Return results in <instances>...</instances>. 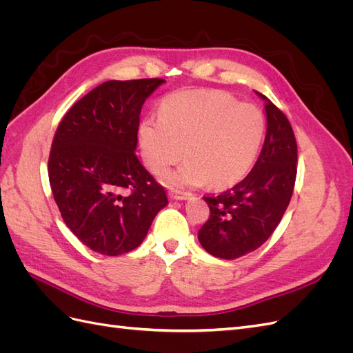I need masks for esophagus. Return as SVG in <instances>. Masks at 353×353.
<instances>
[{"label": "esophagus", "mask_w": 353, "mask_h": 353, "mask_svg": "<svg viewBox=\"0 0 353 353\" xmlns=\"http://www.w3.org/2000/svg\"><path fill=\"white\" fill-rule=\"evenodd\" d=\"M190 197H191L190 193H181V191H170V199H174V200H187Z\"/></svg>", "instance_id": "1"}]
</instances>
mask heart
Masks as SVG:
<instances>
[{
	"label": "heart",
	"mask_w": 353,
	"mask_h": 353,
	"mask_svg": "<svg viewBox=\"0 0 353 353\" xmlns=\"http://www.w3.org/2000/svg\"><path fill=\"white\" fill-rule=\"evenodd\" d=\"M266 131L258 105L239 103L221 91H178L160 103L159 121L140 125L141 154L156 175L166 174L183 157L187 162L169 176L172 187L225 188L241 181L256 157Z\"/></svg>",
	"instance_id": "obj_1"
}]
</instances>
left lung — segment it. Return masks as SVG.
Wrapping results in <instances>:
<instances>
[{"label": "left lung", "mask_w": 353, "mask_h": 353, "mask_svg": "<svg viewBox=\"0 0 353 353\" xmlns=\"http://www.w3.org/2000/svg\"><path fill=\"white\" fill-rule=\"evenodd\" d=\"M265 101L266 135L250 174L218 196H205L210 215L199 231L208 253L237 259L268 240L290 203L297 174V144L292 125L276 105Z\"/></svg>", "instance_id": "1"}]
</instances>
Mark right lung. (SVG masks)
<instances>
[{
	"label": "right lung",
	"mask_w": 353,
	"mask_h": 353,
	"mask_svg": "<svg viewBox=\"0 0 353 353\" xmlns=\"http://www.w3.org/2000/svg\"><path fill=\"white\" fill-rule=\"evenodd\" d=\"M163 79L108 81L74 103L52 140L48 178L61 218L87 248L119 256L168 205L135 150L144 101Z\"/></svg>",
	"instance_id": "1"
}]
</instances>
